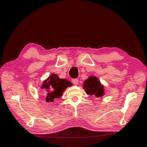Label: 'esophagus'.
<instances>
[{"label": "esophagus", "mask_w": 147, "mask_h": 147, "mask_svg": "<svg viewBox=\"0 0 147 147\" xmlns=\"http://www.w3.org/2000/svg\"><path fill=\"white\" fill-rule=\"evenodd\" d=\"M71 82H72V83H73L74 84H75V85H78L79 81L78 79H71Z\"/></svg>", "instance_id": "esophagus-1"}]
</instances>
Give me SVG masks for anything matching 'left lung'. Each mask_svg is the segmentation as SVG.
<instances>
[{
	"label": "left lung",
	"mask_w": 147,
	"mask_h": 147,
	"mask_svg": "<svg viewBox=\"0 0 147 147\" xmlns=\"http://www.w3.org/2000/svg\"><path fill=\"white\" fill-rule=\"evenodd\" d=\"M83 88L86 93L97 97H102L104 95V86L102 85L99 79L94 76H90L84 82Z\"/></svg>",
	"instance_id": "8db88e82"
}]
</instances>
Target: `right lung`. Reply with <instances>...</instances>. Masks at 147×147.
Instances as JSON below:
<instances>
[{
	"label": "right lung",
	"instance_id": "1",
	"mask_svg": "<svg viewBox=\"0 0 147 147\" xmlns=\"http://www.w3.org/2000/svg\"><path fill=\"white\" fill-rule=\"evenodd\" d=\"M72 83L67 79H60L56 74H52L43 82L41 88L46 92V101L53 102L54 99L60 98L67 87L71 86Z\"/></svg>",
	"mask_w": 147,
	"mask_h": 147
}]
</instances>
